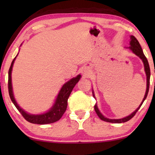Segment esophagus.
Masks as SVG:
<instances>
[{
	"label": "esophagus",
	"instance_id": "obj_1",
	"mask_svg": "<svg viewBox=\"0 0 155 155\" xmlns=\"http://www.w3.org/2000/svg\"><path fill=\"white\" fill-rule=\"evenodd\" d=\"M84 72H85V71H84Z\"/></svg>",
	"mask_w": 155,
	"mask_h": 155
}]
</instances>
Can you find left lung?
Here are the masks:
<instances>
[{
  "instance_id": "8db88e82",
  "label": "left lung",
  "mask_w": 155,
  "mask_h": 155,
  "mask_svg": "<svg viewBox=\"0 0 155 155\" xmlns=\"http://www.w3.org/2000/svg\"><path fill=\"white\" fill-rule=\"evenodd\" d=\"M130 46L129 47H127V48H129L130 51H132V52L133 54H135L136 56L139 57L141 59L142 61H143V64H144V68H145V72L146 74V77H147V88H146V92H145V94L144 96V98L142 101V102L140 103V104L138 107L133 112L132 114H130V115H128V116H126V117L123 118H119V119H111V118H108L107 117H105L104 116L102 115V114L101 113L100 111H99L98 109V107H97V104L94 105V110L96 111V113L97 114V116L100 118L101 120H104L106 122H109V123H114V124H121V123H125L126 121H128L130 119H131L133 116L135 115V114L137 113V111H138L140 108L143 104V103L144 102V101L145 100V99L147 98L148 92H149V87H150V65L149 63H148L147 59L146 58L145 55H144V53L143 51V49H142L140 43L137 41L136 38H135L134 36L131 35L130 37ZM92 94H93V97L95 98V95H94V91L92 90ZM96 99V98H95Z\"/></svg>"
}]
</instances>
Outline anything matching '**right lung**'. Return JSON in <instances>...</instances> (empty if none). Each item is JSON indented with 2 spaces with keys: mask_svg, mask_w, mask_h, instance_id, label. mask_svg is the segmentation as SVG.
I'll return each instance as SVG.
<instances>
[{
  "mask_svg": "<svg viewBox=\"0 0 155 155\" xmlns=\"http://www.w3.org/2000/svg\"><path fill=\"white\" fill-rule=\"evenodd\" d=\"M18 54H17L15 58L12 61L11 65H10L9 71H8V92H9V95L10 99L15 106V107L18 109L20 114H22L23 117L26 119L27 121L31 124H52V123L56 122L62 117L63 114L65 113V110L67 109L68 105V99L71 94V93L75 86V84L78 83L80 78H81V75H78L75 78H73L62 86V87L59 91L58 95H57L54 104L47 111L44 112L43 114H31L27 113L24 109L21 108L15 99L13 90H12V67L15 61L18 56Z\"/></svg>",
  "mask_w": 155,
  "mask_h": 155,
  "instance_id": "add662e5",
  "label": "right lung"
}]
</instances>
